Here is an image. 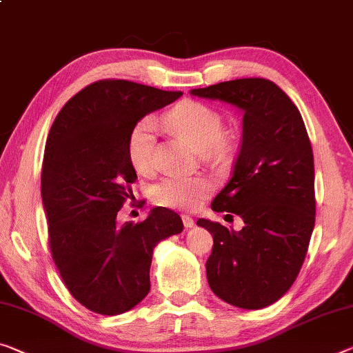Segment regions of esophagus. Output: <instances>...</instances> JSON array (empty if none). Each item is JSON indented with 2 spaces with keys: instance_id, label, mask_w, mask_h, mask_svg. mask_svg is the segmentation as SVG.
I'll return each mask as SVG.
<instances>
[{
  "instance_id": "esophagus-1",
  "label": "esophagus",
  "mask_w": 353,
  "mask_h": 353,
  "mask_svg": "<svg viewBox=\"0 0 353 353\" xmlns=\"http://www.w3.org/2000/svg\"><path fill=\"white\" fill-rule=\"evenodd\" d=\"M181 219H183V224L186 229H191V227H194V219L189 214H183Z\"/></svg>"
}]
</instances>
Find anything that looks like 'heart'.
I'll use <instances>...</instances> for the list:
<instances>
[{"label": "heart", "instance_id": "1", "mask_svg": "<svg viewBox=\"0 0 353 353\" xmlns=\"http://www.w3.org/2000/svg\"><path fill=\"white\" fill-rule=\"evenodd\" d=\"M167 123L183 135L200 153L221 154L229 150L230 140L224 132V118L213 105L200 101H183L165 117ZM156 123L143 117L134 124L128 137V156L132 167L140 173H148L154 164ZM211 183L203 176L170 175L151 188L153 202L159 207L192 210L211 192Z\"/></svg>", "mask_w": 353, "mask_h": 353}]
</instances>
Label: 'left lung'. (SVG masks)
I'll list each match as a JSON object with an SVG mask.
<instances>
[{
    "label": "left lung",
    "instance_id": "8db88e82",
    "mask_svg": "<svg viewBox=\"0 0 353 353\" xmlns=\"http://www.w3.org/2000/svg\"><path fill=\"white\" fill-rule=\"evenodd\" d=\"M191 94L240 107L243 135L232 176L211 208L243 218L240 232L199 219L213 235L211 290L229 305L262 309L300 273L316 222L314 154L296 105L267 79H236ZM230 216V214H227Z\"/></svg>",
    "mask_w": 353,
    "mask_h": 353
}]
</instances>
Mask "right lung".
<instances>
[{"instance_id":"add662e5","label":"right lung","mask_w":353,"mask_h":353,"mask_svg":"<svg viewBox=\"0 0 353 353\" xmlns=\"http://www.w3.org/2000/svg\"><path fill=\"white\" fill-rule=\"evenodd\" d=\"M181 94L97 80L70 97L52 124L41 173L48 246L70 295L90 311L118 316L139 305L150 292L154 246L183 230L180 216L162 207L137 224L117 225L137 180L129 132Z\"/></svg>"}]
</instances>
